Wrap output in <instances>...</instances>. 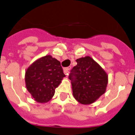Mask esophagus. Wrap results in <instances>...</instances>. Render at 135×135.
Here are the masks:
<instances>
[{
  "label": "esophagus",
  "instance_id": "1",
  "mask_svg": "<svg viewBox=\"0 0 135 135\" xmlns=\"http://www.w3.org/2000/svg\"><path fill=\"white\" fill-rule=\"evenodd\" d=\"M70 69V67H66L64 69V73L66 75H68L69 73V70Z\"/></svg>",
  "mask_w": 135,
  "mask_h": 135
}]
</instances>
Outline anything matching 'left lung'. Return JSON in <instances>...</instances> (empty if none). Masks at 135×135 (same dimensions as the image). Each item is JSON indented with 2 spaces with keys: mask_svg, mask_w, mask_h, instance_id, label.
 <instances>
[{
  "mask_svg": "<svg viewBox=\"0 0 135 135\" xmlns=\"http://www.w3.org/2000/svg\"><path fill=\"white\" fill-rule=\"evenodd\" d=\"M69 79L75 100L82 104H92L106 92L108 75L95 60L89 56L76 59Z\"/></svg>",
  "mask_w": 135,
  "mask_h": 135,
  "instance_id": "obj_1",
  "label": "left lung"
}]
</instances>
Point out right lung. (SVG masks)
I'll use <instances>...</instances> for the list:
<instances>
[{
    "mask_svg": "<svg viewBox=\"0 0 135 135\" xmlns=\"http://www.w3.org/2000/svg\"><path fill=\"white\" fill-rule=\"evenodd\" d=\"M65 76L60 62L50 55L36 59L25 71V84L32 99L46 103L53 97L55 89Z\"/></svg>",
    "mask_w": 135,
    "mask_h": 135,
    "instance_id": "right-lung-1",
    "label": "right lung"
}]
</instances>
